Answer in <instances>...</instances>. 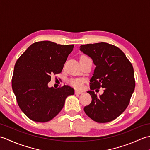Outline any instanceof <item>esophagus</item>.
I'll use <instances>...</instances> for the list:
<instances>
[{
  "label": "esophagus",
  "instance_id": "34e87169",
  "mask_svg": "<svg viewBox=\"0 0 150 150\" xmlns=\"http://www.w3.org/2000/svg\"><path fill=\"white\" fill-rule=\"evenodd\" d=\"M75 94H82V91H79V90H75Z\"/></svg>",
  "mask_w": 150,
  "mask_h": 150
}]
</instances>
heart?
<instances>
[{"mask_svg": "<svg viewBox=\"0 0 150 150\" xmlns=\"http://www.w3.org/2000/svg\"><path fill=\"white\" fill-rule=\"evenodd\" d=\"M87 57L82 56L81 58H86ZM84 83V80L83 79H71V81H69V84L73 88H77V89H81L83 87V84Z\"/></svg>", "mask_w": 150, "mask_h": 150, "instance_id": "obj_1", "label": "heart"}]
</instances>
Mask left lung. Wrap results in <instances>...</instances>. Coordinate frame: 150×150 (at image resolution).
I'll list each match as a JSON object with an SVG mask.
<instances>
[{"label":"left lung","mask_w":150,"mask_h":150,"mask_svg":"<svg viewBox=\"0 0 150 150\" xmlns=\"http://www.w3.org/2000/svg\"><path fill=\"white\" fill-rule=\"evenodd\" d=\"M80 50L91 57L96 66L90 79L91 90L87 91L91 103L84 110L95 122H110L122 114L129 103L135 86L133 66L122 51L112 44H88L81 45ZM100 87L104 88V93L97 97L93 90Z\"/></svg>","instance_id":"left-lung-1"}]
</instances>
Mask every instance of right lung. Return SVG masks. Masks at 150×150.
<instances>
[{"mask_svg": "<svg viewBox=\"0 0 150 150\" xmlns=\"http://www.w3.org/2000/svg\"><path fill=\"white\" fill-rule=\"evenodd\" d=\"M73 44L60 45L51 41L31 44L15 63L12 89L18 106L33 121L46 122L53 119L64 105L66 97L74 94L67 85L49 88L51 75L62 71Z\"/></svg>", "mask_w": 150, "mask_h": 150, "instance_id": "1", "label": "right lung"}]
</instances>
